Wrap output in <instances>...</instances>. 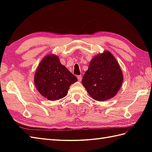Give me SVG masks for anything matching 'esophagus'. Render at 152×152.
<instances>
[{"label": "esophagus", "instance_id": "esophagus-1", "mask_svg": "<svg viewBox=\"0 0 152 152\" xmlns=\"http://www.w3.org/2000/svg\"><path fill=\"white\" fill-rule=\"evenodd\" d=\"M77 78H78V80L79 82L82 81V76H77Z\"/></svg>", "mask_w": 152, "mask_h": 152}]
</instances>
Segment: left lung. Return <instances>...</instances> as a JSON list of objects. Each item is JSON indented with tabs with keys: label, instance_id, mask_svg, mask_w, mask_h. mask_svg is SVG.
Listing matches in <instances>:
<instances>
[{
	"label": "left lung",
	"instance_id": "obj_1",
	"mask_svg": "<svg viewBox=\"0 0 152 152\" xmlns=\"http://www.w3.org/2000/svg\"><path fill=\"white\" fill-rule=\"evenodd\" d=\"M124 80L118 62L108 51L94 56L82 78V84L91 97L98 101L117 94Z\"/></svg>",
	"mask_w": 152,
	"mask_h": 152
}]
</instances>
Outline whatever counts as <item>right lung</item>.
Instances as JSON below:
<instances>
[{"instance_id": "right-lung-1", "label": "right lung", "mask_w": 152, "mask_h": 152, "mask_svg": "<svg viewBox=\"0 0 152 152\" xmlns=\"http://www.w3.org/2000/svg\"><path fill=\"white\" fill-rule=\"evenodd\" d=\"M35 87L40 94L50 101L64 97L71 84L78 81L55 54L45 56L34 74Z\"/></svg>"}]
</instances>
